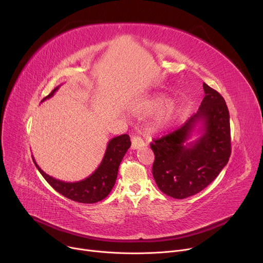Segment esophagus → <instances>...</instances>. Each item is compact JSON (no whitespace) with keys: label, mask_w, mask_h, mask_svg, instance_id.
<instances>
[{"label":"esophagus","mask_w":263,"mask_h":263,"mask_svg":"<svg viewBox=\"0 0 263 263\" xmlns=\"http://www.w3.org/2000/svg\"><path fill=\"white\" fill-rule=\"evenodd\" d=\"M144 146H145V143H144V141L141 139L140 136H132V139H131V148L133 150L140 149V148H142Z\"/></svg>","instance_id":"1"}]
</instances>
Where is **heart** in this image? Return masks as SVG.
I'll return each instance as SVG.
<instances>
[{"instance_id": "1", "label": "heart", "mask_w": 263, "mask_h": 263, "mask_svg": "<svg viewBox=\"0 0 263 263\" xmlns=\"http://www.w3.org/2000/svg\"><path fill=\"white\" fill-rule=\"evenodd\" d=\"M164 101L165 100L163 99L156 101L154 104V107L157 108L161 106L164 103ZM180 116H181V109L179 108V106H177L173 102H168L159 109V112L157 113L154 120V127L157 130L166 129L171 127Z\"/></svg>"}]
</instances>
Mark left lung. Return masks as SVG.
Listing matches in <instances>:
<instances>
[{
  "label": "left lung",
  "instance_id": "1",
  "mask_svg": "<svg viewBox=\"0 0 263 263\" xmlns=\"http://www.w3.org/2000/svg\"><path fill=\"white\" fill-rule=\"evenodd\" d=\"M204 98L178 130L150 144L155 154L153 175L158 187L173 198L183 199L208 186L226 166L231 154L229 110L219 92L203 83ZM201 124L199 139L186 142Z\"/></svg>",
  "mask_w": 263,
  "mask_h": 263
}]
</instances>
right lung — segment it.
I'll return each mask as SVG.
<instances>
[{"label":"right lung","instance_id":"add662e5","mask_svg":"<svg viewBox=\"0 0 263 263\" xmlns=\"http://www.w3.org/2000/svg\"><path fill=\"white\" fill-rule=\"evenodd\" d=\"M55 87L43 101L51 98L59 89ZM41 101V102H43ZM131 146L128 134H122L114 137L107 144L104 157L100 165L89 177L77 182H65L47 175L41 170L35 159L33 161L39 173L43 175L47 182L63 196L82 203H95L104 199L112 191L118 174L120 162Z\"/></svg>","mask_w":263,"mask_h":263}]
</instances>
